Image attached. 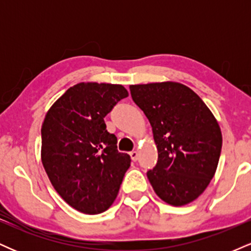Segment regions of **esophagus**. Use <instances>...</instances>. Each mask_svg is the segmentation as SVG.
<instances>
[{
	"label": "esophagus",
	"mask_w": 251,
	"mask_h": 251,
	"mask_svg": "<svg viewBox=\"0 0 251 251\" xmlns=\"http://www.w3.org/2000/svg\"><path fill=\"white\" fill-rule=\"evenodd\" d=\"M129 155H131V158H132V160H133V162H137V159H138V151L129 152Z\"/></svg>",
	"instance_id": "esophagus-1"
}]
</instances>
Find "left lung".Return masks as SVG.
Instances as JSON below:
<instances>
[{"label":"left lung","mask_w":251,"mask_h":251,"mask_svg":"<svg viewBox=\"0 0 251 251\" xmlns=\"http://www.w3.org/2000/svg\"><path fill=\"white\" fill-rule=\"evenodd\" d=\"M133 101L152 126L158 163L148 172L160 200L181 206L197 200L217 170L222 132L197 94L175 81L129 86Z\"/></svg>","instance_id":"1"}]
</instances>
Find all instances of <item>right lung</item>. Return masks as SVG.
Wrapping results in <instances>:
<instances>
[{
    "mask_svg": "<svg viewBox=\"0 0 251 251\" xmlns=\"http://www.w3.org/2000/svg\"><path fill=\"white\" fill-rule=\"evenodd\" d=\"M128 97L123 85L80 82L68 88L41 127V160L51 185L72 208L87 215L116 201L131 157L117 150L103 118Z\"/></svg>",
    "mask_w": 251,
    "mask_h": 251,
    "instance_id": "1",
    "label": "right lung"
}]
</instances>
